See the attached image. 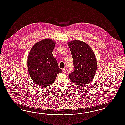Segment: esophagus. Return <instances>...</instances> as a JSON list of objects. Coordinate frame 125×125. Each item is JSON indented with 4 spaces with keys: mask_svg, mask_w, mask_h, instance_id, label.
Segmentation results:
<instances>
[{
    "mask_svg": "<svg viewBox=\"0 0 125 125\" xmlns=\"http://www.w3.org/2000/svg\"><path fill=\"white\" fill-rule=\"evenodd\" d=\"M66 71H67L66 68H64V69L63 70V72H64V73H65V72H66Z\"/></svg>",
    "mask_w": 125,
    "mask_h": 125,
    "instance_id": "34e87169",
    "label": "esophagus"
}]
</instances>
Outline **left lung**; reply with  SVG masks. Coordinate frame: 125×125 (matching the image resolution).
Listing matches in <instances>:
<instances>
[{"instance_id":"8db88e82","label":"left lung","mask_w":125,"mask_h":125,"mask_svg":"<svg viewBox=\"0 0 125 125\" xmlns=\"http://www.w3.org/2000/svg\"><path fill=\"white\" fill-rule=\"evenodd\" d=\"M71 50L74 70L69 75L71 81L78 86L89 83L94 78L97 62L94 52L86 42L74 40L68 42Z\"/></svg>"}]
</instances>
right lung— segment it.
<instances>
[{
  "instance_id": "add662e5",
  "label": "right lung",
  "mask_w": 125,
  "mask_h": 125,
  "mask_svg": "<svg viewBox=\"0 0 125 125\" xmlns=\"http://www.w3.org/2000/svg\"><path fill=\"white\" fill-rule=\"evenodd\" d=\"M55 41L44 39L31 48L27 58V69L31 78L40 87L49 86L55 81L57 74L62 72L56 59L53 56Z\"/></svg>"
}]
</instances>
